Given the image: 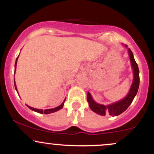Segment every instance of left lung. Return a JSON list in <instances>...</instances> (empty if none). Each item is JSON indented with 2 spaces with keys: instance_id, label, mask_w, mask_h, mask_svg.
<instances>
[{
  "instance_id": "obj_1",
  "label": "left lung",
  "mask_w": 154,
  "mask_h": 154,
  "mask_svg": "<svg viewBox=\"0 0 154 154\" xmlns=\"http://www.w3.org/2000/svg\"><path fill=\"white\" fill-rule=\"evenodd\" d=\"M125 46L128 47V45H125ZM128 52L129 55H130L132 69H133L134 77L133 82H132L130 91H129L128 94L127 95V96L124 99L119 100L118 102H116V103L110 104V105H102V104L97 103L93 99L91 93L88 92L87 100L88 103H89V106L92 111H94L96 114H99V115L105 116L106 114H110V115L113 116L119 115V114L123 113L130 106V105L132 103V100H133L136 94H137L140 84L139 69L135 59H134L133 54H132V52L130 48H128Z\"/></svg>"
}]
</instances>
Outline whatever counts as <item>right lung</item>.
I'll return each mask as SVG.
<instances>
[{
    "mask_svg": "<svg viewBox=\"0 0 154 154\" xmlns=\"http://www.w3.org/2000/svg\"><path fill=\"white\" fill-rule=\"evenodd\" d=\"M17 59H18V57L17 58V59H16V62H15V71H16V67H17ZM14 86H15V89L16 91H17V86H16V83H15V79H14ZM18 93V92H17ZM65 100H66V98H65L64 100H63V102L61 104V105L59 106L54 108V109H45V111H43V109H35V108H32V107H30L29 106H27L29 108V109H31V110L34 111H36V112L38 113H40V114H51V113H54V112H56V111L60 110L61 109H62L63 108V103H64Z\"/></svg>",
    "mask_w": 154,
    "mask_h": 154,
    "instance_id": "add662e5",
    "label": "right lung"
}]
</instances>
